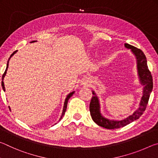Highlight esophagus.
<instances>
[{"instance_id": "1", "label": "esophagus", "mask_w": 158, "mask_h": 158, "mask_svg": "<svg viewBox=\"0 0 158 158\" xmlns=\"http://www.w3.org/2000/svg\"><path fill=\"white\" fill-rule=\"evenodd\" d=\"M89 81H89V79H88V80H84V81H82V84H85V85H88V84H89Z\"/></svg>"}]
</instances>
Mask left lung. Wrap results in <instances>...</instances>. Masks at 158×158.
<instances>
[{
  "mask_svg": "<svg viewBox=\"0 0 158 158\" xmlns=\"http://www.w3.org/2000/svg\"><path fill=\"white\" fill-rule=\"evenodd\" d=\"M125 47L127 49H131L137 59L139 77L141 84L143 85V96L140 102L139 107L137 110L134 112L132 115H130L126 118L121 120V121H114V120L111 121V120H109L102 116L98 98L95 95V92L93 91V94L94 95L92 97L89 106L92 119L96 124L102 127L106 128V129L112 130L123 127L138 119L146 110L150 95L153 89V77H152L151 72L149 71L148 65H147V60L145 54L141 49H137V47H133L129 44L125 43Z\"/></svg>",
  "mask_w": 158,
  "mask_h": 158,
  "instance_id": "left-lung-1",
  "label": "left lung"
}]
</instances>
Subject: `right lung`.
<instances>
[{
    "mask_svg": "<svg viewBox=\"0 0 158 158\" xmlns=\"http://www.w3.org/2000/svg\"><path fill=\"white\" fill-rule=\"evenodd\" d=\"M36 42V41H32L31 42ZM17 51H15V52H13L12 53V55L10 56V58L8 59V61H7V67H6V69H5V73H4V74H2V82H1V85H2V89H3V90L5 91V85H4V82H3V79H4V77H5V74H6V73H7V68H8V65H9V60H10V58H11V57L13 55L15 54V53H17ZM74 93V91H73V92H72V93H69V94L68 95V96H67V98H65V103H64V106H63V113H62V115H61V116H60V119H59V121H60L61 120V118H62V117L64 116V114H65V111H66V109H67V105H68V100L69 99V98L71 97L72 95H73V94Z\"/></svg>",
    "mask_w": 158,
    "mask_h": 158,
    "instance_id": "right-lung-1",
    "label": "right lung"
}]
</instances>
